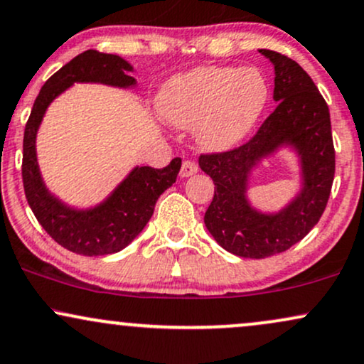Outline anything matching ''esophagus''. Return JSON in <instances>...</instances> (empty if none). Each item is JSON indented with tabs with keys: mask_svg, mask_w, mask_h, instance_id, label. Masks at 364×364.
<instances>
[{
	"mask_svg": "<svg viewBox=\"0 0 364 364\" xmlns=\"http://www.w3.org/2000/svg\"><path fill=\"white\" fill-rule=\"evenodd\" d=\"M196 171H198V166H196V163H193V161L188 159V161H183L179 174H181L183 178H188V176H193Z\"/></svg>",
	"mask_w": 364,
	"mask_h": 364,
	"instance_id": "1",
	"label": "esophagus"
}]
</instances>
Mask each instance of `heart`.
I'll list each match as a JSON object with an SVG mask.
<instances>
[{
    "instance_id": "1",
    "label": "heart",
    "mask_w": 364,
    "mask_h": 364,
    "mask_svg": "<svg viewBox=\"0 0 364 364\" xmlns=\"http://www.w3.org/2000/svg\"><path fill=\"white\" fill-rule=\"evenodd\" d=\"M269 86L254 68H198L173 77L157 98L163 118L195 127L201 146L225 151L237 146L257 124Z\"/></svg>"
}]
</instances>
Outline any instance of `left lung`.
Returning a JSON list of instances; mask_svg holds the SVG:
<instances>
[{
	"instance_id": "1",
	"label": "left lung",
	"mask_w": 364,
	"mask_h": 364,
	"mask_svg": "<svg viewBox=\"0 0 364 364\" xmlns=\"http://www.w3.org/2000/svg\"><path fill=\"white\" fill-rule=\"evenodd\" d=\"M259 52L274 65L277 108L246 144L200 156L201 171L215 185L205 225L225 251L251 259L287 251L314 229L326 210L336 171L329 107L312 77L290 57L268 49ZM284 143L299 152L304 188L287 209L268 216L248 205L247 176Z\"/></svg>"
}]
</instances>
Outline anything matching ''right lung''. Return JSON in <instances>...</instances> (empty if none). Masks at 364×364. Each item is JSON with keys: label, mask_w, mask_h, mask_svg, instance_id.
Masks as SVG:
<instances>
[{"label": "right lung", "mask_w": 364, "mask_h": 364, "mask_svg": "<svg viewBox=\"0 0 364 364\" xmlns=\"http://www.w3.org/2000/svg\"><path fill=\"white\" fill-rule=\"evenodd\" d=\"M129 71H132V65L122 57L93 49L82 52L46 81L25 125L21 178L30 208L57 244L81 256H105L129 246L146 227L157 198L176 181L181 168L179 157H174L163 169L135 168L102 205L91 210L65 207L43 185L35 154V137L52 100L73 82L130 87L135 80L127 74Z\"/></svg>", "instance_id": "right-lung-1"}]
</instances>
